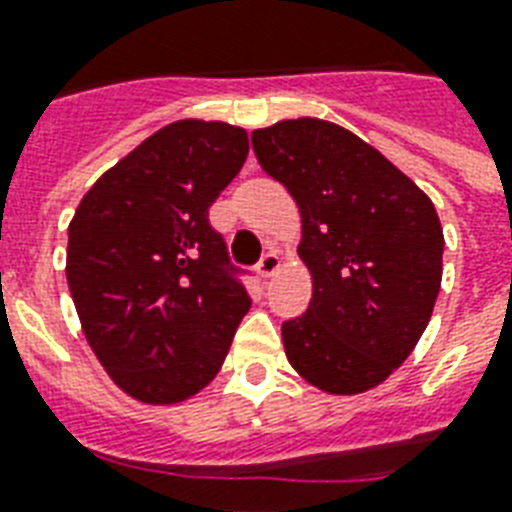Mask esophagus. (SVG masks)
Listing matches in <instances>:
<instances>
[{"instance_id":"obj_1","label":"esophagus","mask_w":512,"mask_h":512,"mask_svg":"<svg viewBox=\"0 0 512 512\" xmlns=\"http://www.w3.org/2000/svg\"><path fill=\"white\" fill-rule=\"evenodd\" d=\"M279 268H281V257L276 249H268V252L260 257V265H257V271H260V276H263V279H271L273 273L279 271Z\"/></svg>"}]
</instances>
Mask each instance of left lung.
<instances>
[{"label": "left lung", "instance_id": "1", "mask_svg": "<svg viewBox=\"0 0 512 512\" xmlns=\"http://www.w3.org/2000/svg\"><path fill=\"white\" fill-rule=\"evenodd\" d=\"M260 167L300 207L308 311L281 324L289 364L335 396L380 385L428 327L444 231L433 201L345 127L289 119L252 132Z\"/></svg>", "mask_w": 512, "mask_h": 512}]
</instances>
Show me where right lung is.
<instances>
[{
	"label": "right lung",
	"mask_w": 512,
	"mask_h": 512,
	"mask_svg": "<svg viewBox=\"0 0 512 512\" xmlns=\"http://www.w3.org/2000/svg\"><path fill=\"white\" fill-rule=\"evenodd\" d=\"M247 154L241 127L172 122L100 175L68 225L66 276L84 337L138 401L177 404L209 385L252 305L209 225Z\"/></svg>",
	"instance_id": "obj_1"
}]
</instances>
